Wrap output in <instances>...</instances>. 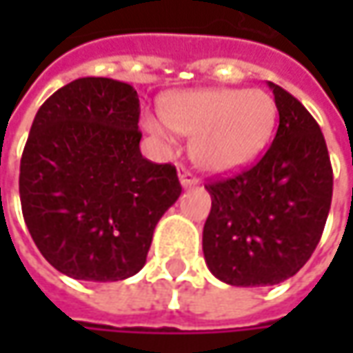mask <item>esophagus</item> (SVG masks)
<instances>
[{"mask_svg": "<svg viewBox=\"0 0 353 353\" xmlns=\"http://www.w3.org/2000/svg\"><path fill=\"white\" fill-rule=\"evenodd\" d=\"M179 181L183 184V188H190V186H196L198 184L196 176H194L188 169H184V167L179 169Z\"/></svg>", "mask_w": 353, "mask_h": 353, "instance_id": "obj_1", "label": "esophagus"}]
</instances>
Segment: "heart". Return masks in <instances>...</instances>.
<instances>
[{
  "mask_svg": "<svg viewBox=\"0 0 353 353\" xmlns=\"http://www.w3.org/2000/svg\"><path fill=\"white\" fill-rule=\"evenodd\" d=\"M163 119L145 116L143 128L161 141L170 131L192 137L198 167L225 172L251 163L269 143L277 123V103L261 88H210L172 94L163 100Z\"/></svg>",
  "mask_w": 353,
  "mask_h": 353,
  "instance_id": "1",
  "label": "heart"
}]
</instances>
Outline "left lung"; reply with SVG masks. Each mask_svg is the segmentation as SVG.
<instances>
[{"label": "left lung", "instance_id": "8db88e82", "mask_svg": "<svg viewBox=\"0 0 353 353\" xmlns=\"http://www.w3.org/2000/svg\"><path fill=\"white\" fill-rule=\"evenodd\" d=\"M277 135L253 167L206 184L212 210L202 251L212 275L234 287L292 277L319 245L332 202V165L314 117L269 82Z\"/></svg>", "mask_w": 353, "mask_h": 353}]
</instances>
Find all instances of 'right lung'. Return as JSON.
Returning a JSON list of instances; mask_svg holds the SVG:
<instances>
[{"instance_id": "obj_1", "label": "right lung", "mask_w": 353, "mask_h": 353, "mask_svg": "<svg viewBox=\"0 0 353 353\" xmlns=\"http://www.w3.org/2000/svg\"><path fill=\"white\" fill-rule=\"evenodd\" d=\"M139 98L112 78H78L33 119L19 172L21 210L34 245L80 281L141 271L157 222L183 188L172 165L139 151Z\"/></svg>"}]
</instances>
